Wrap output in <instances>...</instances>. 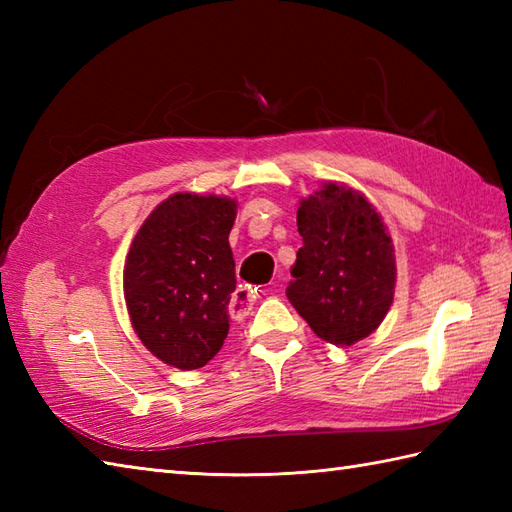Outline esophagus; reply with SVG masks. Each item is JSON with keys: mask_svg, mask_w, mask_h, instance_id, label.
Returning a JSON list of instances; mask_svg holds the SVG:
<instances>
[{"mask_svg": "<svg viewBox=\"0 0 512 512\" xmlns=\"http://www.w3.org/2000/svg\"><path fill=\"white\" fill-rule=\"evenodd\" d=\"M257 299V288L253 286H239L233 297H231V303H228V312H231L233 319H244L246 314L250 312V308H253V303Z\"/></svg>", "mask_w": 512, "mask_h": 512, "instance_id": "1", "label": "esophagus"}]
</instances>
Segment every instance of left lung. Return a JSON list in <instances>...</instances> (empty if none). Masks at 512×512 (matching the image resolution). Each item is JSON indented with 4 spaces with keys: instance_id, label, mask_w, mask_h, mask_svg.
Here are the masks:
<instances>
[{
    "instance_id": "obj_1",
    "label": "left lung",
    "mask_w": 512,
    "mask_h": 512,
    "mask_svg": "<svg viewBox=\"0 0 512 512\" xmlns=\"http://www.w3.org/2000/svg\"><path fill=\"white\" fill-rule=\"evenodd\" d=\"M303 246L286 297L319 339L347 347L372 334L394 303L396 257L378 211L328 182L297 211Z\"/></svg>"
}]
</instances>
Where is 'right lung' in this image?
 Wrapping results in <instances>:
<instances>
[{"label":"right lung","instance_id":"obj_1","mask_svg":"<svg viewBox=\"0 0 512 512\" xmlns=\"http://www.w3.org/2000/svg\"><path fill=\"white\" fill-rule=\"evenodd\" d=\"M237 202L173 193L149 213L127 253L123 288L138 339L162 363L204 367L228 334Z\"/></svg>","mask_w":512,"mask_h":512}]
</instances>
